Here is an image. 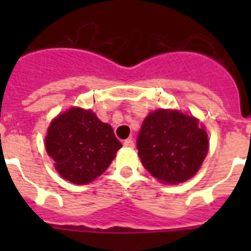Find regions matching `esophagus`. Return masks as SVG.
Listing matches in <instances>:
<instances>
[{
    "label": "esophagus",
    "mask_w": 251,
    "mask_h": 251,
    "mask_svg": "<svg viewBox=\"0 0 251 251\" xmlns=\"http://www.w3.org/2000/svg\"><path fill=\"white\" fill-rule=\"evenodd\" d=\"M123 145L126 146V147L133 148V147H134V142H133L132 138H128V139H126V141H124Z\"/></svg>",
    "instance_id": "obj_1"
}]
</instances>
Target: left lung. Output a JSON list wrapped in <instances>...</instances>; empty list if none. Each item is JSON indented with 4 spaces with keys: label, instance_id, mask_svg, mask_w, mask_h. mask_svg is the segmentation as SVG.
Returning <instances> with one entry per match:
<instances>
[{
    "label": "left lung",
    "instance_id": "1",
    "mask_svg": "<svg viewBox=\"0 0 251 251\" xmlns=\"http://www.w3.org/2000/svg\"><path fill=\"white\" fill-rule=\"evenodd\" d=\"M137 150L142 165L153 177L167 183L185 182L207 154V133L194 117L159 109L142 124Z\"/></svg>",
    "mask_w": 251,
    "mask_h": 251
}]
</instances>
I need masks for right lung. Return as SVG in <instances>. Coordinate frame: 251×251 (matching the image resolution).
<instances>
[{"mask_svg": "<svg viewBox=\"0 0 251 251\" xmlns=\"http://www.w3.org/2000/svg\"><path fill=\"white\" fill-rule=\"evenodd\" d=\"M45 142L60 176L76 185L100 176L122 147L109 124L80 108H72L51 122Z\"/></svg>", "mask_w": 251, "mask_h": 251, "instance_id": "obj_1", "label": "right lung"}]
</instances>
